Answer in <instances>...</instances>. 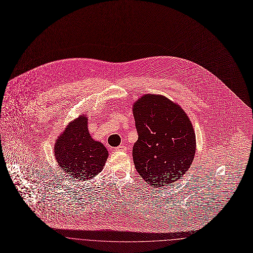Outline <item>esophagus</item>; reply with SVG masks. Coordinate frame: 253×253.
<instances>
[{"label": "esophagus", "mask_w": 253, "mask_h": 253, "mask_svg": "<svg viewBox=\"0 0 253 253\" xmlns=\"http://www.w3.org/2000/svg\"><path fill=\"white\" fill-rule=\"evenodd\" d=\"M126 149H127V147L124 144H122L116 148V150H118V151H126Z\"/></svg>", "instance_id": "34e87169"}]
</instances>
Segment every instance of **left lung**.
<instances>
[{
    "mask_svg": "<svg viewBox=\"0 0 253 253\" xmlns=\"http://www.w3.org/2000/svg\"><path fill=\"white\" fill-rule=\"evenodd\" d=\"M138 138L133 144V164L153 187L181 178L195 156L192 124L176 103L163 94L146 93L132 104Z\"/></svg>",
    "mask_w": 253,
    "mask_h": 253,
    "instance_id": "8db88e82",
    "label": "left lung"
}]
</instances>
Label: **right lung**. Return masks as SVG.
Returning <instances> with one entry per match:
<instances>
[{"label":"right lung","mask_w":253,"mask_h":253,"mask_svg":"<svg viewBox=\"0 0 253 253\" xmlns=\"http://www.w3.org/2000/svg\"><path fill=\"white\" fill-rule=\"evenodd\" d=\"M87 121L84 114L70 122L54 146V156L60 169L79 180L96 176L103 170L109 157L106 146L89 134Z\"/></svg>","instance_id":"1"}]
</instances>
